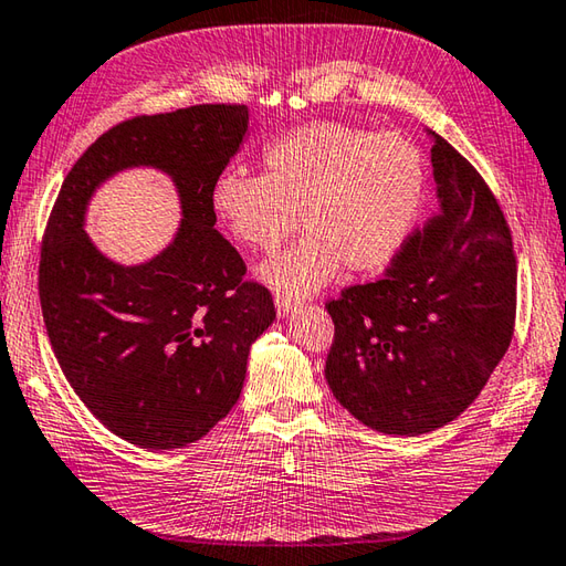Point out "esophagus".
<instances>
[{"label": "esophagus", "mask_w": 566, "mask_h": 566, "mask_svg": "<svg viewBox=\"0 0 566 566\" xmlns=\"http://www.w3.org/2000/svg\"><path fill=\"white\" fill-rule=\"evenodd\" d=\"M274 306H276V316L286 318V316H290V314H294V312H296L298 302H296V298H292V296L276 294V296H274Z\"/></svg>", "instance_id": "esophagus-1"}]
</instances>
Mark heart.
<instances>
[{
	"instance_id": "obj_1",
	"label": "heart",
	"mask_w": 566,
	"mask_h": 566,
	"mask_svg": "<svg viewBox=\"0 0 566 566\" xmlns=\"http://www.w3.org/2000/svg\"><path fill=\"white\" fill-rule=\"evenodd\" d=\"M424 159L397 132L370 135L340 122H312L262 151V176L226 171L210 186V210L242 248L272 252L298 220L308 235L260 276L284 296L348 272L385 268L415 223Z\"/></svg>"
}]
</instances>
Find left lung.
<instances>
[{
	"instance_id": "left-lung-1",
	"label": "left lung",
	"mask_w": 566,
	"mask_h": 566,
	"mask_svg": "<svg viewBox=\"0 0 566 566\" xmlns=\"http://www.w3.org/2000/svg\"><path fill=\"white\" fill-rule=\"evenodd\" d=\"M437 210L380 280L326 304L336 334L326 380L348 412L382 434L453 422L511 346L517 304L513 235L483 176L427 129Z\"/></svg>"
}]
</instances>
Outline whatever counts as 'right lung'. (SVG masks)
I'll use <instances>...</instances> for the list:
<instances>
[{"mask_svg": "<svg viewBox=\"0 0 566 566\" xmlns=\"http://www.w3.org/2000/svg\"><path fill=\"white\" fill-rule=\"evenodd\" d=\"M245 105H193L119 122L65 176L41 240L43 324L65 380L113 434L154 451L198 441L238 402L248 353L276 316L216 230L210 186L248 135ZM132 165L175 179L182 228L157 259L122 269L84 235L94 188Z\"/></svg>", "mask_w": 566, "mask_h": 566, "instance_id": "1", "label": "right lung"}]
</instances>
